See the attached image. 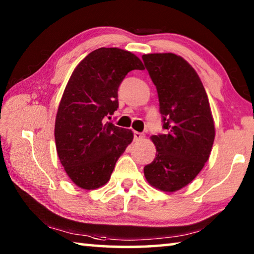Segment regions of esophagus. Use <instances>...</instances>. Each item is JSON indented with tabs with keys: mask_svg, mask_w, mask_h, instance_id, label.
Here are the masks:
<instances>
[{
	"mask_svg": "<svg viewBox=\"0 0 254 254\" xmlns=\"http://www.w3.org/2000/svg\"><path fill=\"white\" fill-rule=\"evenodd\" d=\"M133 135H134V141H139V140H142L144 137V134H142L141 132H137V131H134L133 132Z\"/></svg>",
	"mask_w": 254,
	"mask_h": 254,
	"instance_id": "1",
	"label": "esophagus"
}]
</instances>
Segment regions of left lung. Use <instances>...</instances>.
Listing matches in <instances>:
<instances>
[{"label": "left lung", "instance_id": "obj_1", "mask_svg": "<svg viewBox=\"0 0 254 254\" xmlns=\"http://www.w3.org/2000/svg\"><path fill=\"white\" fill-rule=\"evenodd\" d=\"M142 59L157 88L165 130L151 136L157 153L144 176L154 188L173 192L192 182L208 160L215 137L212 112L200 78L184 58L149 54Z\"/></svg>", "mask_w": 254, "mask_h": 254}]
</instances>
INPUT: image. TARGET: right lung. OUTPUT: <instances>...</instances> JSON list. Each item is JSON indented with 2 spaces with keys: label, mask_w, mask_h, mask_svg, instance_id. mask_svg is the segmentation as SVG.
<instances>
[{
  "label": "right lung",
  "mask_w": 254,
  "mask_h": 254,
  "mask_svg": "<svg viewBox=\"0 0 254 254\" xmlns=\"http://www.w3.org/2000/svg\"><path fill=\"white\" fill-rule=\"evenodd\" d=\"M134 69L144 66L130 51L98 48L81 60L68 80L56 117L55 140L68 177L80 188L95 189L109 182L132 142L131 130L106 118L118 110L119 86Z\"/></svg>",
  "instance_id": "1"
}]
</instances>
